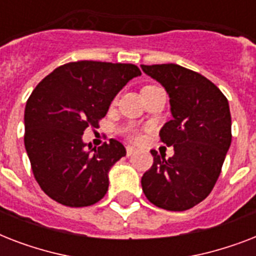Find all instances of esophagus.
<instances>
[{
  "label": "esophagus",
  "instance_id": "esophagus-1",
  "mask_svg": "<svg viewBox=\"0 0 256 256\" xmlns=\"http://www.w3.org/2000/svg\"><path fill=\"white\" fill-rule=\"evenodd\" d=\"M136 152H138V148H134V146H128V148H126V154H128V156H132V154H136Z\"/></svg>",
  "mask_w": 256,
  "mask_h": 256
}]
</instances>
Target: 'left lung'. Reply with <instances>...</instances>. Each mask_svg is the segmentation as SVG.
Listing matches in <instances>:
<instances>
[{"instance_id": "8db88e82", "label": "left lung", "mask_w": 256, "mask_h": 256, "mask_svg": "<svg viewBox=\"0 0 256 256\" xmlns=\"http://www.w3.org/2000/svg\"><path fill=\"white\" fill-rule=\"evenodd\" d=\"M170 98L172 120L160 140L174 148L166 160L152 150L154 164L140 179L146 198L156 207L184 211L210 194L231 144V114L223 92L202 74L175 64L140 65Z\"/></svg>"}]
</instances>
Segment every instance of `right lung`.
I'll use <instances>...</instances> for the list:
<instances>
[{
    "label": "right lung",
    "mask_w": 256,
    "mask_h": 256,
    "mask_svg": "<svg viewBox=\"0 0 256 256\" xmlns=\"http://www.w3.org/2000/svg\"><path fill=\"white\" fill-rule=\"evenodd\" d=\"M140 74L132 64L70 62L33 90L24 116L25 148L34 178L56 202L85 207L104 196L108 171L126 148L116 140L92 148L82 136L98 128L116 94Z\"/></svg>",
    "instance_id": "right-lung-1"
}]
</instances>
